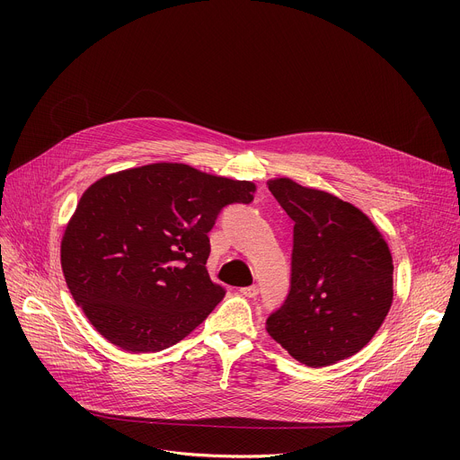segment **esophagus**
<instances>
[{
	"label": "esophagus",
	"instance_id": "34e87169",
	"mask_svg": "<svg viewBox=\"0 0 460 460\" xmlns=\"http://www.w3.org/2000/svg\"><path fill=\"white\" fill-rule=\"evenodd\" d=\"M240 295L246 296V298H255L259 295V287L252 285V287H243L240 288Z\"/></svg>",
	"mask_w": 460,
	"mask_h": 460
}]
</instances>
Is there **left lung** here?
Instances as JSON below:
<instances>
[{"label":"left lung","mask_w":460,"mask_h":460,"mask_svg":"<svg viewBox=\"0 0 460 460\" xmlns=\"http://www.w3.org/2000/svg\"><path fill=\"white\" fill-rule=\"evenodd\" d=\"M291 216L293 274L267 332L307 367L333 366L364 349L394 302V259L367 214L293 179L267 182Z\"/></svg>","instance_id":"8db88e82"}]
</instances>
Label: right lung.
Here are the masks:
<instances>
[{
  "mask_svg": "<svg viewBox=\"0 0 460 460\" xmlns=\"http://www.w3.org/2000/svg\"><path fill=\"white\" fill-rule=\"evenodd\" d=\"M255 184L158 162L93 182L61 238L68 291L102 337L127 352L182 341L222 302L207 272L208 231Z\"/></svg>",
  "mask_w": 460,
  "mask_h": 460,
  "instance_id": "right-lung-1",
  "label": "right lung"
}]
</instances>
